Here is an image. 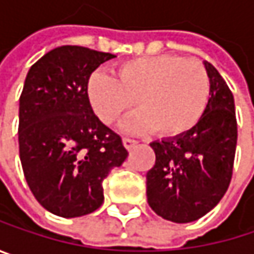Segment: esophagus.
<instances>
[{
  "mask_svg": "<svg viewBox=\"0 0 254 254\" xmlns=\"http://www.w3.org/2000/svg\"><path fill=\"white\" fill-rule=\"evenodd\" d=\"M138 144V141H135V139H130V138H124V145H125V148L127 150H132L135 145Z\"/></svg>",
  "mask_w": 254,
  "mask_h": 254,
  "instance_id": "1",
  "label": "esophagus"
}]
</instances>
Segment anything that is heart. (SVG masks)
<instances>
[{
	"mask_svg": "<svg viewBox=\"0 0 254 254\" xmlns=\"http://www.w3.org/2000/svg\"><path fill=\"white\" fill-rule=\"evenodd\" d=\"M115 77L95 73L88 79L86 97L94 113L115 125L135 112H144L127 125L136 132L156 127L177 136L195 127L206 112L210 80L203 64L177 56H153L124 62Z\"/></svg>",
	"mask_w": 254,
	"mask_h": 254,
	"instance_id": "1",
	"label": "heart"
}]
</instances>
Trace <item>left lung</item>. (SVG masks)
<instances>
[{"label": "left lung", "instance_id": "8db88e82", "mask_svg": "<svg viewBox=\"0 0 254 254\" xmlns=\"http://www.w3.org/2000/svg\"><path fill=\"white\" fill-rule=\"evenodd\" d=\"M210 97L198 124L185 133L153 141L156 163L147 172V200L163 219L188 224L209 213L227 192L237 147L234 97L207 62Z\"/></svg>", "mask_w": 254, "mask_h": 254}]
</instances>
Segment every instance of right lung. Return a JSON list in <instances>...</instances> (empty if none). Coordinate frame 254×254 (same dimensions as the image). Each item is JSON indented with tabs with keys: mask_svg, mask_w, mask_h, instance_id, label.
<instances>
[{
	"mask_svg": "<svg viewBox=\"0 0 254 254\" xmlns=\"http://www.w3.org/2000/svg\"><path fill=\"white\" fill-rule=\"evenodd\" d=\"M116 56L63 45L27 72L19 101V153L26 182L48 212L79 218L104 201L103 181L127 157L122 139L86 97L91 73Z\"/></svg>",
	"mask_w": 254,
	"mask_h": 254,
	"instance_id": "1",
	"label": "right lung"
}]
</instances>
